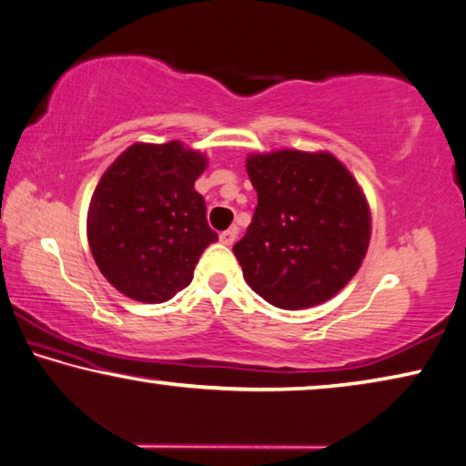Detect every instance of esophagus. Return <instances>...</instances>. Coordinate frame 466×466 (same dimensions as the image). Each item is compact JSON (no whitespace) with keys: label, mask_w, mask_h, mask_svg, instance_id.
Masks as SVG:
<instances>
[{"label":"esophagus","mask_w":466,"mask_h":466,"mask_svg":"<svg viewBox=\"0 0 466 466\" xmlns=\"http://www.w3.org/2000/svg\"><path fill=\"white\" fill-rule=\"evenodd\" d=\"M236 236H238V228L236 226H232L230 230H226V232H221L219 234V240H221V245H234V240H236Z\"/></svg>","instance_id":"34e87169"}]
</instances>
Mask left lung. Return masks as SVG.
<instances>
[{
    "label": "left lung",
    "mask_w": 466,
    "mask_h": 466,
    "mask_svg": "<svg viewBox=\"0 0 466 466\" xmlns=\"http://www.w3.org/2000/svg\"><path fill=\"white\" fill-rule=\"evenodd\" d=\"M257 207L234 245L248 287L280 309L335 297L362 266L372 219L366 194L330 152L274 150L247 157Z\"/></svg>",
    "instance_id": "8db88e82"
}]
</instances>
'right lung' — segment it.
I'll return each mask as SVG.
<instances>
[{"mask_svg":"<svg viewBox=\"0 0 466 466\" xmlns=\"http://www.w3.org/2000/svg\"><path fill=\"white\" fill-rule=\"evenodd\" d=\"M209 158L179 140L136 142L104 171L87 209V242L102 276L129 299L169 301L218 240L194 190Z\"/></svg>","mask_w":466,"mask_h":466,"instance_id":"right-lung-1","label":"right lung"}]
</instances>
